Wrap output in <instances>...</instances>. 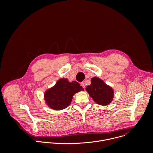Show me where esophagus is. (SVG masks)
Returning a JSON list of instances; mask_svg holds the SVG:
<instances>
[{"label":"esophagus","instance_id":"esophagus-1","mask_svg":"<svg viewBox=\"0 0 153 153\" xmlns=\"http://www.w3.org/2000/svg\"><path fill=\"white\" fill-rule=\"evenodd\" d=\"M81 85L82 87L84 88H85V82H81Z\"/></svg>","mask_w":153,"mask_h":153}]
</instances>
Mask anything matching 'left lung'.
I'll use <instances>...</instances> for the list:
<instances>
[{"label": "left lung", "instance_id": "8db88e82", "mask_svg": "<svg viewBox=\"0 0 153 153\" xmlns=\"http://www.w3.org/2000/svg\"><path fill=\"white\" fill-rule=\"evenodd\" d=\"M91 82V85H88L86 90L93 100L101 105L110 104L114 98L113 89L98 77L92 78Z\"/></svg>", "mask_w": 153, "mask_h": 153}]
</instances>
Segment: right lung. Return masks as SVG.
Instances as JSON below:
<instances>
[{
    "label": "right lung",
    "instance_id": "add662e5",
    "mask_svg": "<svg viewBox=\"0 0 153 153\" xmlns=\"http://www.w3.org/2000/svg\"><path fill=\"white\" fill-rule=\"evenodd\" d=\"M84 90L76 81L70 82L67 78H63L59 79L53 87L45 91L44 99L51 109L62 110L70 105L75 94Z\"/></svg>",
    "mask_w": 153,
    "mask_h": 153
}]
</instances>
